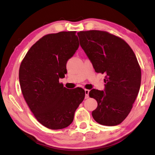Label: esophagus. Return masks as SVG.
I'll return each instance as SVG.
<instances>
[{"instance_id":"obj_1","label":"esophagus","mask_w":155,"mask_h":155,"mask_svg":"<svg viewBox=\"0 0 155 155\" xmlns=\"http://www.w3.org/2000/svg\"><path fill=\"white\" fill-rule=\"evenodd\" d=\"M89 92H90V90H87V89H85V98H89Z\"/></svg>"}]
</instances>
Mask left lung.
I'll list each match as a JSON object with an SVG mask.
<instances>
[{"label": "left lung", "instance_id": "1", "mask_svg": "<svg viewBox=\"0 0 155 155\" xmlns=\"http://www.w3.org/2000/svg\"><path fill=\"white\" fill-rule=\"evenodd\" d=\"M77 35L95 71L107 74L104 91L93 89L89 93L98 103L93 118L102 125L120 124L129 114L141 85V68L134 52L124 40L106 31Z\"/></svg>", "mask_w": 155, "mask_h": 155}]
</instances>
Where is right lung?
<instances>
[{"label": "right lung", "instance_id": "add662e5", "mask_svg": "<svg viewBox=\"0 0 155 155\" xmlns=\"http://www.w3.org/2000/svg\"><path fill=\"white\" fill-rule=\"evenodd\" d=\"M78 46L76 31L48 34L31 47L20 64L19 81L26 103L37 120L50 129L68 127L85 98L83 89L68 90L59 83Z\"/></svg>", "mask_w": 155, "mask_h": 155}]
</instances>
